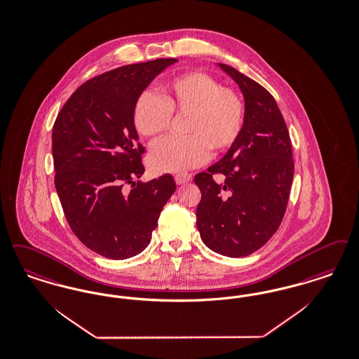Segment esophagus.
Wrapping results in <instances>:
<instances>
[{"label": "esophagus", "mask_w": 359, "mask_h": 359, "mask_svg": "<svg viewBox=\"0 0 359 359\" xmlns=\"http://www.w3.org/2000/svg\"><path fill=\"white\" fill-rule=\"evenodd\" d=\"M192 180V175H189V173H179V175H176L175 176V182H176V184H184V183H188V182H191Z\"/></svg>", "instance_id": "34e87169"}]
</instances>
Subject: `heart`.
I'll list each match as a JSON object with an SVG mask.
<instances>
[{
  "instance_id": "b5f03b06",
  "label": "heart",
  "mask_w": 359,
  "mask_h": 359,
  "mask_svg": "<svg viewBox=\"0 0 359 359\" xmlns=\"http://www.w3.org/2000/svg\"><path fill=\"white\" fill-rule=\"evenodd\" d=\"M172 114L188 115V136L168 137L151 151L149 165L156 172H183L199 167L211 156L229 152L243 130L245 108L241 95L220 86L207 73L192 71L175 76L161 89V97L143 92L133 107L136 130L158 139L171 128Z\"/></svg>"
}]
</instances>
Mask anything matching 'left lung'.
<instances>
[{"instance_id":"obj_1","label":"left lung","mask_w":359,"mask_h":359,"mask_svg":"<svg viewBox=\"0 0 359 359\" xmlns=\"http://www.w3.org/2000/svg\"><path fill=\"white\" fill-rule=\"evenodd\" d=\"M217 65L241 88L245 117L236 144L195 176L201 192L196 226L208 248L241 258L267 243L282 223L294 176L292 147L271 93L230 65ZM214 174L225 180L216 184Z\"/></svg>"}]
</instances>
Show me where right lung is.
I'll list each match as a JSON object with an SVG mask.
<instances>
[{"instance_id":"add662e5","label":"right lung","mask_w":359,"mask_h":359,"mask_svg":"<svg viewBox=\"0 0 359 359\" xmlns=\"http://www.w3.org/2000/svg\"><path fill=\"white\" fill-rule=\"evenodd\" d=\"M176 61L158 58L93 77L74 90L55 121L58 198L74 235L101 257L140 254L176 189L170 173L135 182L144 173V147L132 120L137 97Z\"/></svg>"}]
</instances>
